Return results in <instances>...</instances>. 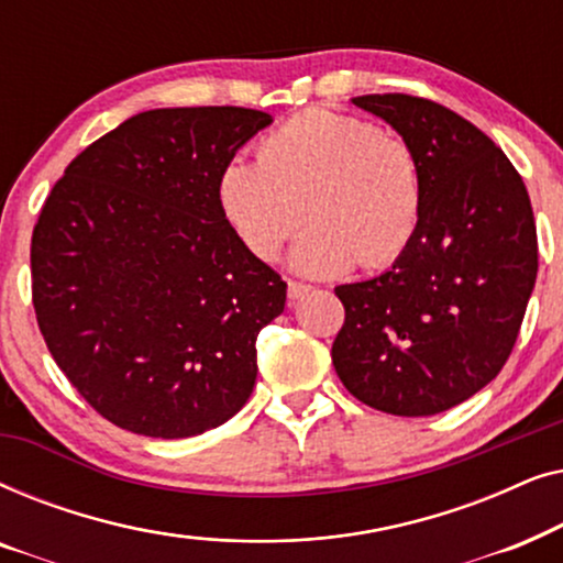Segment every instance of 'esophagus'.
I'll use <instances>...</instances> for the list:
<instances>
[{
  "label": "esophagus",
  "mask_w": 563,
  "mask_h": 563,
  "mask_svg": "<svg viewBox=\"0 0 563 563\" xmlns=\"http://www.w3.org/2000/svg\"><path fill=\"white\" fill-rule=\"evenodd\" d=\"M307 291H310V287L307 284H299V282H289L287 284V297H289V305H295L297 299H302Z\"/></svg>",
  "instance_id": "1"
}]
</instances>
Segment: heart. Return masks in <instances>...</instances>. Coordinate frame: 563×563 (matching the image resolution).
Segmentation results:
<instances>
[{"label":"heart","instance_id":"b5f03b06","mask_svg":"<svg viewBox=\"0 0 563 563\" xmlns=\"http://www.w3.org/2000/svg\"><path fill=\"white\" fill-rule=\"evenodd\" d=\"M222 214L261 261L291 251L305 276L382 268L415 238L422 214L418 156L402 137L333 110H305L264 137L258 164L228 161L218 179Z\"/></svg>","mask_w":563,"mask_h":563}]
</instances>
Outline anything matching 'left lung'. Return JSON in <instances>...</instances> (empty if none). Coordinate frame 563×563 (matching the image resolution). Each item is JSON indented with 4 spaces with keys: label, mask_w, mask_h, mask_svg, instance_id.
Returning a JSON list of instances; mask_svg holds the SVG:
<instances>
[{
    "label": "left lung",
    "mask_w": 563,
    "mask_h": 563,
    "mask_svg": "<svg viewBox=\"0 0 563 563\" xmlns=\"http://www.w3.org/2000/svg\"><path fill=\"white\" fill-rule=\"evenodd\" d=\"M351 102L418 156L422 214L391 268L335 287L345 322L333 366L364 405L426 418L487 387L512 353L538 274L533 207L510 158L449 107L410 95Z\"/></svg>",
    "instance_id": "left-lung-1"
}]
</instances>
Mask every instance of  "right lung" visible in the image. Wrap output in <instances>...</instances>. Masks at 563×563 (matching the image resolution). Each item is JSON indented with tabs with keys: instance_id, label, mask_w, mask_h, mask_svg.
<instances>
[{
	"instance_id": "1",
	"label": "right lung",
	"mask_w": 563,
	"mask_h": 563,
	"mask_svg": "<svg viewBox=\"0 0 563 563\" xmlns=\"http://www.w3.org/2000/svg\"><path fill=\"white\" fill-rule=\"evenodd\" d=\"M274 118L245 107L135 114L81 151L33 230V305L60 372L148 438L228 422L256 384V338L287 284L241 243L218 179Z\"/></svg>"
}]
</instances>
